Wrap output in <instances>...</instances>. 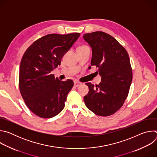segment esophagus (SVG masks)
I'll return each mask as SVG.
<instances>
[{
    "label": "esophagus",
    "mask_w": 157,
    "mask_h": 157,
    "mask_svg": "<svg viewBox=\"0 0 157 157\" xmlns=\"http://www.w3.org/2000/svg\"><path fill=\"white\" fill-rule=\"evenodd\" d=\"M81 82H78V81H75V87H78V86H81Z\"/></svg>",
    "instance_id": "obj_1"
}]
</instances>
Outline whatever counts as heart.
<instances>
[{
    "label": "heart",
    "mask_w": 157,
    "mask_h": 157,
    "mask_svg": "<svg viewBox=\"0 0 157 157\" xmlns=\"http://www.w3.org/2000/svg\"><path fill=\"white\" fill-rule=\"evenodd\" d=\"M89 48L86 45H82L78 48V51H82L85 50H88Z\"/></svg>",
    "instance_id": "b5f03b06"
}]
</instances>
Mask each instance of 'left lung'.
<instances>
[{"instance_id": "8db88e82", "label": "left lung", "mask_w": 157, "mask_h": 157, "mask_svg": "<svg viewBox=\"0 0 157 157\" xmlns=\"http://www.w3.org/2000/svg\"><path fill=\"white\" fill-rule=\"evenodd\" d=\"M83 38L92 48L91 64L98 68L97 72L101 76L99 84L86 83L89 93L84 98L85 104L98 116L113 115L123 105L132 80L128 53L113 36L105 32L86 33Z\"/></svg>"}]
</instances>
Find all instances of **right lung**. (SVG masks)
I'll return each instance as SVG.
<instances>
[{
    "mask_svg": "<svg viewBox=\"0 0 157 157\" xmlns=\"http://www.w3.org/2000/svg\"><path fill=\"white\" fill-rule=\"evenodd\" d=\"M79 36V33L47 35L34 41L22 56L20 92L26 105L36 116L52 118L64 109L74 82L71 79L60 81L51 72L60 65L62 57Z\"/></svg>",
    "mask_w": 157,
    "mask_h": 157,
    "instance_id": "obj_1",
    "label": "right lung"
}]
</instances>
